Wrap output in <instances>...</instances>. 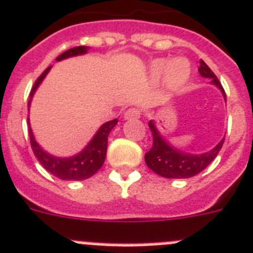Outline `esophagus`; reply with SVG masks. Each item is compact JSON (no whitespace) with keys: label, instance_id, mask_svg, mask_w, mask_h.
Listing matches in <instances>:
<instances>
[{"label":"esophagus","instance_id":"obj_1","mask_svg":"<svg viewBox=\"0 0 253 253\" xmlns=\"http://www.w3.org/2000/svg\"><path fill=\"white\" fill-rule=\"evenodd\" d=\"M141 116V111L138 108H129L125 112V120H133L138 119Z\"/></svg>","mask_w":253,"mask_h":253}]
</instances>
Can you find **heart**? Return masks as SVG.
Segmentation results:
<instances>
[{
    "mask_svg": "<svg viewBox=\"0 0 253 253\" xmlns=\"http://www.w3.org/2000/svg\"><path fill=\"white\" fill-rule=\"evenodd\" d=\"M153 79H160L165 73V80L169 88L180 89L190 77V65L186 60H177L167 62V60H156L151 65Z\"/></svg>",
    "mask_w": 253,
    "mask_h": 253,
    "instance_id": "obj_1",
    "label": "heart"
}]
</instances>
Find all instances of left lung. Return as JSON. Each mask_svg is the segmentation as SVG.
Returning <instances> with one entry per match:
<instances>
[{
    "label": "left lung",
    "instance_id": "obj_1",
    "mask_svg": "<svg viewBox=\"0 0 253 253\" xmlns=\"http://www.w3.org/2000/svg\"><path fill=\"white\" fill-rule=\"evenodd\" d=\"M198 72L202 77L211 79L212 84H216L226 97L225 89L219 84L217 76L202 60L200 61ZM148 126L152 132L153 143L151 150L145 155L146 165L153 172L162 177H166V178H188V177L198 174L213 161L225 142V138H223L210 152L202 153V155H191V153H186L183 151L172 147L160 134L152 121L148 122Z\"/></svg>",
    "mask_w": 253,
    "mask_h": 253
}]
</instances>
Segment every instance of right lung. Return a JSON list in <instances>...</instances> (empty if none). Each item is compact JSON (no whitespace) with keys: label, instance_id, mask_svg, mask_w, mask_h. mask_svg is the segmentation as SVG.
Listing matches in <instances>:
<instances>
[{"label":"right lung","instance_id":"right-lung-1","mask_svg":"<svg viewBox=\"0 0 253 253\" xmlns=\"http://www.w3.org/2000/svg\"><path fill=\"white\" fill-rule=\"evenodd\" d=\"M86 52V46L73 47V48H70L66 52H63V53H61V55L56 58V61H61L63 60V58L72 57V56L84 55ZM49 68H51V66L47 67L46 70L42 72L41 76H40L39 79L36 80V82H35L34 87H32V89H31L30 92L28 106H30L35 91H36L39 84L42 82V80L46 77ZM28 125H30V122H28ZM116 125H117V120L116 119L112 120V121H108L106 122V124H103L102 126L100 127V129L97 131V133L94 134V137L92 138L91 142L86 146V148H84L82 152H80L79 155L70 157V159H58V157H55V156H51L47 152H44V151L37 145L36 141H35L34 134H32V131H31L30 127V128H28V133H30L31 147H32V151H34L35 156L37 157L40 164H41L47 171L51 172L53 176L66 181L86 180L88 177L93 176V174L102 167L106 159V152H107L108 134H110L111 129H112Z\"/></svg>","mask_w":253,"mask_h":253}]
</instances>
